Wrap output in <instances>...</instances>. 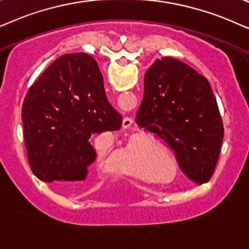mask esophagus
<instances>
[{
    "instance_id": "34e87169",
    "label": "esophagus",
    "mask_w": 249,
    "mask_h": 249,
    "mask_svg": "<svg viewBox=\"0 0 249 249\" xmlns=\"http://www.w3.org/2000/svg\"><path fill=\"white\" fill-rule=\"evenodd\" d=\"M132 124H133V119L132 118L125 117L123 119V127L124 128H130L132 126Z\"/></svg>"
}]
</instances>
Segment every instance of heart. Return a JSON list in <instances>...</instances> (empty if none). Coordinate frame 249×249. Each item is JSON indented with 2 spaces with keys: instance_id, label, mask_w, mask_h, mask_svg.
I'll list each match as a JSON object with an SVG mask.
<instances>
[{
  "instance_id": "obj_1",
  "label": "heart",
  "mask_w": 249,
  "mask_h": 249,
  "mask_svg": "<svg viewBox=\"0 0 249 249\" xmlns=\"http://www.w3.org/2000/svg\"><path fill=\"white\" fill-rule=\"evenodd\" d=\"M130 164H131V165H133V166L137 167V166H138V160H133V159H132V160H130ZM134 173H135V174H138V175H141V172H139V170H137V168H135Z\"/></svg>"
}]
</instances>
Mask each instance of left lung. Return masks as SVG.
<instances>
[{
    "instance_id": "8db88e82",
    "label": "left lung",
    "mask_w": 249,
    "mask_h": 249,
    "mask_svg": "<svg viewBox=\"0 0 249 249\" xmlns=\"http://www.w3.org/2000/svg\"><path fill=\"white\" fill-rule=\"evenodd\" d=\"M135 122L173 149L189 178L199 184L210 180L224 128L204 76L178 59H157L144 74L143 99Z\"/></svg>"
}]
</instances>
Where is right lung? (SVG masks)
<instances>
[{
  "mask_svg": "<svg viewBox=\"0 0 249 249\" xmlns=\"http://www.w3.org/2000/svg\"><path fill=\"white\" fill-rule=\"evenodd\" d=\"M29 165L39 180L62 184L86 178L97 152V134L121 128L109 104L99 66L86 53L55 59L26 94L22 105Z\"/></svg>",
  "mask_w": 249,
  "mask_h": 249,
  "instance_id": "1",
  "label": "right lung"
}]
</instances>
